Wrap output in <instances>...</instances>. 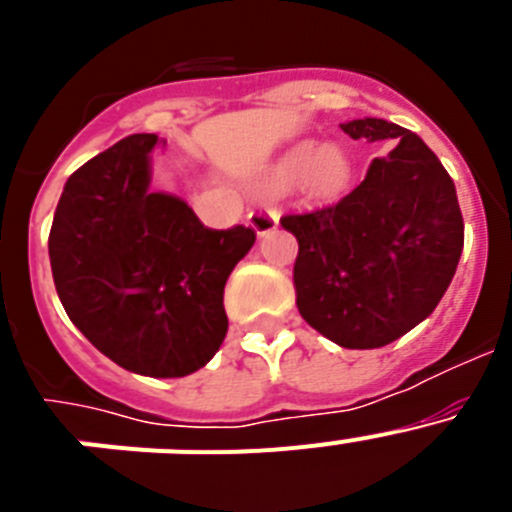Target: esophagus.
<instances>
[{
  "label": "esophagus",
  "mask_w": 512,
  "mask_h": 512,
  "mask_svg": "<svg viewBox=\"0 0 512 512\" xmlns=\"http://www.w3.org/2000/svg\"><path fill=\"white\" fill-rule=\"evenodd\" d=\"M248 223H251V228L256 230V233L266 235L279 225V215L274 210H253L251 215H248Z\"/></svg>",
  "instance_id": "1"
}]
</instances>
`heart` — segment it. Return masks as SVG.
Instances as JSON below:
<instances>
[{
    "label": "heart",
    "instance_id": "b5f03b06",
    "mask_svg": "<svg viewBox=\"0 0 512 512\" xmlns=\"http://www.w3.org/2000/svg\"><path fill=\"white\" fill-rule=\"evenodd\" d=\"M279 179L287 184H297L302 179L310 182L315 192H336L346 182V164H343L341 153L333 148H315V146H300L289 153L279 166Z\"/></svg>",
    "mask_w": 512,
    "mask_h": 512
}]
</instances>
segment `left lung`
I'll use <instances>...</instances> for the list:
<instances>
[{
  "mask_svg": "<svg viewBox=\"0 0 512 512\" xmlns=\"http://www.w3.org/2000/svg\"><path fill=\"white\" fill-rule=\"evenodd\" d=\"M354 140H397L366 179L333 205L284 215L300 243L297 310L343 348H379L436 310L464 248L456 187L436 153L408 128L364 117Z\"/></svg>",
  "mask_w": 512,
  "mask_h": 512,
  "instance_id": "left-lung-1",
  "label": "left lung"
}]
</instances>
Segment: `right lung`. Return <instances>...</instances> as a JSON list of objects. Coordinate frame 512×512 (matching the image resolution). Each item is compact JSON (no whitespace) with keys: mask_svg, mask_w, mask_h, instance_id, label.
I'll return each mask as SVG.
<instances>
[{"mask_svg":"<svg viewBox=\"0 0 512 512\" xmlns=\"http://www.w3.org/2000/svg\"><path fill=\"white\" fill-rule=\"evenodd\" d=\"M153 133H135L76 169L48 235L71 323L122 369L187 377L228 333L223 289L256 233L212 230L192 207L151 192Z\"/></svg>","mask_w":512,"mask_h":512,"instance_id":"1","label":"right lung"}]
</instances>
